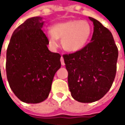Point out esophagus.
Here are the masks:
<instances>
[{
    "label": "esophagus",
    "instance_id": "34e87169",
    "mask_svg": "<svg viewBox=\"0 0 125 125\" xmlns=\"http://www.w3.org/2000/svg\"><path fill=\"white\" fill-rule=\"evenodd\" d=\"M61 63H62V66H64V65H65V63H64V60H63V56L61 57Z\"/></svg>",
    "mask_w": 125,
    "mask_h": 125
}]
</instances>
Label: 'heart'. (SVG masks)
<instances>
[{"mask_svg": "<svg viewBox=\"0 0 125 125\" xmlns=\"http://www.w3.org/2000/svg\"><path fill=\"white\" fill-rule=\"evenodd\" d=\"M92 27L85 20L72 19L56 23L46 32L49 43L53 48L62 39L63 48L69 52H76L83 48L90 38Z\"/></svg>", "mask_w": 125, "mask_h": 125, "instance_id": "obj_1", "label": "heart"}]
</instances>
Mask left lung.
Masks as SVG:
<instances>
[{
	"instance_id": "obj_1",
	"label": "left lung",
	"mask_w": 125,
	"mask_h": 125,
	"mask_svg": "<svg viewBox=\"0 0 125 125\" xmlns=\"http://www.w3.org/2000/svg\"><path fill=\"white\" fill-rule=\"evenodd\" d=\"M89 19L94 25L91 42L75 53L63 56L71 95L81 103L96 101L110 90L118 58L112 32L98 20Z\"/></svg>"
}]
</instances>
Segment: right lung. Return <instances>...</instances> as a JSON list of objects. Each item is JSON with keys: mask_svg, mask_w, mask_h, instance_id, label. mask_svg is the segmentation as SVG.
Wrapping results in <instances>:
<instances>
[{"mask_svg": "<svg viewBox=\"0 0 125 125\" xmlns=\"http://www.w3.org/2000/svg\"><path fill=\"white\" fill-rule=\"evenodd\" d=\"M41 17H32L13 32L6 52V70L15 95L27 104L45 101L53 77L61 67V55L51 52L42 30Z\"/></svg>", "mask_w": 125, "mask_h": 125, "instance_id": "add662e5", "label": "right lung"}]
</instances>
